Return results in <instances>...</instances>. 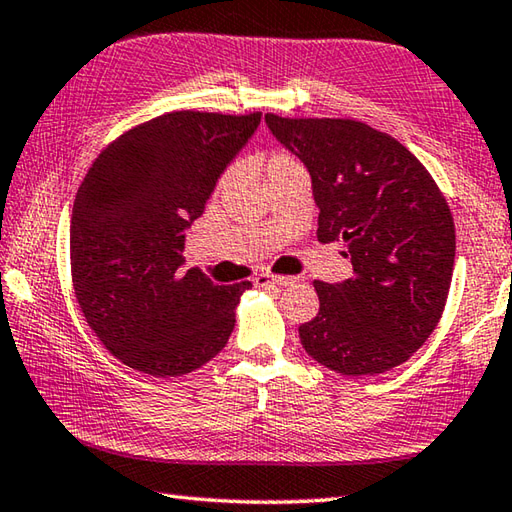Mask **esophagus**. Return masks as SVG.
Instances as JSON below:
<instances>
[{
	"mask_svg": "<svg viewBox=\"0 0 512 512\" xmlns=\"http://www.w3.org/2000/svg\"><path fill=\"white\" fill-rule=\"evenodd\" d=\"M293 282H295L293 277H275V275H268V273H262V275L255 277L257 286H288Z\"/></svg>",
	"mask_w": 512,
	"mask_h": 512,
	"instance_id": "esophagus-1",
	"label": "esophagus"
}]
</instances>
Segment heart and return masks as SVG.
Instances as JSON below:
<instances>
[{
  "instance_id": "obj_1",
  "label": "heart",
  "mask_w": 512,
  "mask_h": 512,
  "mask_svg": "<svg viewBox=\"0 0 512 512\" xmlns=\"http://www.w3.org/2000/svg\"><path fill=\"white\" fill-rule=\"evenodd\" d=\"M297 167H302V165L297 163L291 154L273 152L271 156H268V161H266V176H268V179H271V176L297 170Z\"/></svg>"
}]
</instances>
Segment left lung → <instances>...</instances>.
I'll use <instances>...</instances> for the list:
<instances>
[{"instance_id":"1","label":"left lung","mask_w":512,"mask_h":512,"mask_svg":"<svg viewBox=\"0 0 512 512\" xmlns=\"http://www.w3.org/2000/svg\"><path fill=\"white\" fill-rule=\"evenodd\" d=\"M311 174L318 239L340 241L353 277L313 282L320 311L304 351L342 376L385 374L439 324L454 266V221L421 161L396 138L349 118L264 116Z\"/></svg>"}]
</instances>
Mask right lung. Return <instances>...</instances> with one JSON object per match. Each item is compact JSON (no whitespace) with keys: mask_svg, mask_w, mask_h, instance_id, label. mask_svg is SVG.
<instances>
[{"mask_svg":"<svg viewBox=\"0 0 512 512\" xmlns=\"http://www.w3.org/2000/svg\"><path fill=\"white\" fill-rule=\"evenodd\" d=\"M262 114L172 111L102 150L71 215V275L82 313L114 356L156 378L199 369L226 347L250 282L185 271V230Z\"/></svg>","mask_w":512,"mask_h":512,"instance_id":"obj_1","label":"right lung"}]
</instances>
